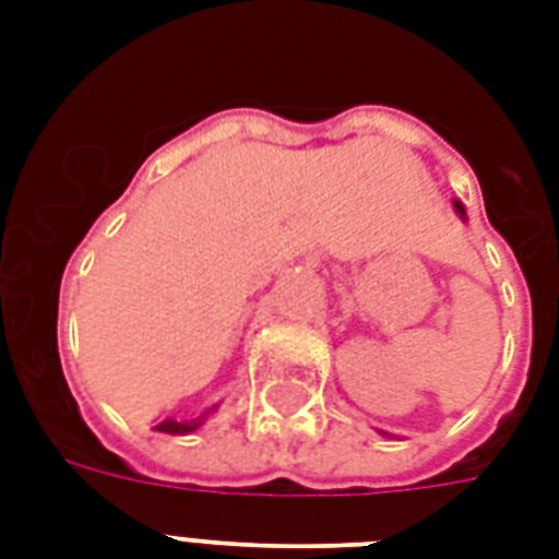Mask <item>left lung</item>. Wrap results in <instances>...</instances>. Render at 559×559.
Returning <instances> with one entry per match:
<instances>
[{
	"mask_svg": "<svg viewBox=\"0 0 559 559\" xmlns=\"http://www.w3.org/2000/svg\"><path fill=\"white\" fill-rule=\"evenodd\" d=\"M452 205H455V211H459V217H461V219H467V211H464V205H461L459 200L452 202ZM382 435H385V432H382Z\"/></svg>",
	"mask_w": 559,
	"mask_h": 559,
	"instance_id": "left-lung-1",
	"label": "left lung"
}]
</instances>
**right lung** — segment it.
I'll return each mask as SVG.
<instances>
[{"instance_id":"1","label":"right lung","mask_w":559,"mask_h":559,"mask_svg":"<svg viewBox=\"0 0 559 559\" xmlns=\"http://www.w3.org/2000/svg\"><path fill=\"white\" fill-rule=\"evenodd\" d=\"M214 408L217 406H211L209 412H202L200 417H193V420H162L159 426H156V432H165V435H188V432H193V429H200L202 426V420H205V417L211 415V412H214Z\"/></svg>"}]
</instances>
